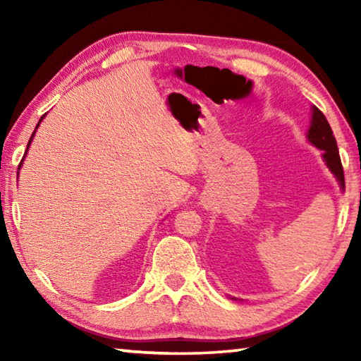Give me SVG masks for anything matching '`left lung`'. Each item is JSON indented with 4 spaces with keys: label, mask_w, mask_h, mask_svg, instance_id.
I'll return each mask as SVG.
<instances>
[{
    "label": "left lung",
    "mask_w": 361,
    "mask_h": 361,
    "mask_svg": "<svg viewBox=\"0 0 361 361\" xmlns=\"http://www.w3.org/2000/svg\"><path fill=\"white\" fill-rule=\"evenodd\" d=\"M307 142L312 143L315 148L323 151V161H325L329 172H331L334 175V178L338 180L342 191H344V170H342L338 143H336L333 130L328 124L325 114H323L317 106H312V119H310V126L307 130ZM231 299L237 301V298Z\"/></svg>",
    "instance_id": "1"
}]
</instances>
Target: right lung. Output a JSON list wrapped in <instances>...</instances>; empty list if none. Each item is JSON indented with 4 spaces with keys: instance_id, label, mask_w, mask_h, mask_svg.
I'll return each instance as SVG.
<instances>
[{
    "instance_id": "right-lung-1",
    "label": "right lung",
    "mask_w": 361,
    "mask_h": 361,
    "mask_svg": "<svg viewBox=\"0 0 361 361\" xmlns=\"http://www.w3.org/2000/svg\"><path fill=\"white\" fill-rule=\"evenodd\" d=\"M46 116V114H44ZM44 116H42V118L39 119V122H38V126H36V129H38L39 127V124H41V121L44 119ZM36 129H35V132L32 133V137H30V142H28V145H27V151H28V148H30V145H32V142H33V137H35V133H36ZM25 156H27V152H25ZM25 156H23V159H25ZM23 159H22V162H23ZM22 162H20V166H19V170H20V167H22Z\"/></svg>"
}]
</instances>
